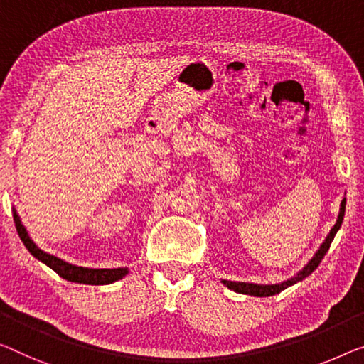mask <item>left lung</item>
Listing matches in <instances>:
<instances>
[{
	"mask_svg": "<svg viewBox=\"0 0 364 364\" xmlns=\"http://www.w3.org/2000/svg\"><path fill=\"white\" fill-rule=\"evenodd\" d=\"M345 204H346V200L343 199V203H341V209H340V215H338L337 224H335V227L332 229V232H330V234H328V237L325 238V242L322 243L321 250H318V252L316 253V257H314V258L311 259V263H309L307 267L304 268L299 274L294 276V278L287 279V281H284V283H281V284H273V286H259V284H248V283H234V281H222V283H224L227 287H229V289H234L235 292H240V294H250V296L268 297V296L278 294V292L284 291L287 286H291V284L297 283V281H302L304 278H307V276L311 274L314 269H317L318 264L322 263L323 257H325V255H327L330 245H332V242H333V238H335V234H337L338 229H340V225H341V222H343Z\"/></svg>",
	"mask_w": 364,
	"mask_h": 364,
	"instance_id": "8db88e82",
	"label": "left lung"
}]
</instances>
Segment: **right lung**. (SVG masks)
<instances>
[{
    "label": "right lung",
    "mask_w": 364,
    "mask_h": 364,
    "mask_svg": "<svg viewBox=\"0 0 364 364\" xmlns=\"http://www.w3.org/2000/svg\"><path fill=\"white\" fill-rule=\"evenodd\" d=\"M14 224H16V230H18L19 234V238L23 240L27 250L34 255L37 259H41L42 263H46L48 268L55 271L58 276H62L63 279L73 281V283H83V284H111L114 281L124 278V276L129 273L127 268L91 269V268H81V267H75V264L65 263L63 259L42 252L39 247H36V243L31 240L29 235H27L24 225L21 224L19 217L16 213H14Z\"/></svg>",
    "instance_id": "1"
}]
</instances>
